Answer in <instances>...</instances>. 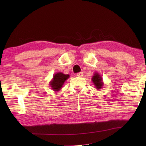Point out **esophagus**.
<instances>
[{"label": "esophagus", "mask_w": 146, "mask_h": 146, "mask_svg": "<svg viewBox=\"0 0 146 146\" xmlns=\"http://www.w3.org/2000/svg\"><path fill=\"white\" fill-rule=\"evenodd\" d=\"M83 75V73L82 72H80V73H78L76 74V76L78 77H82Z\"/></svg>", "instance_id": "esophagus-1"}]
</instances>
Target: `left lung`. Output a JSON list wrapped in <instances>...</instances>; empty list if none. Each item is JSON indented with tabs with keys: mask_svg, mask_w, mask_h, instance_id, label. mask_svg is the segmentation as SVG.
I'll return each mask as SVG.
<instances>
[{
	"mask_svg": "<svg viewBox=\"0 0 146 146\" xmlns=\"http://www.w3.org/2000/svg\"><path fill=\"white\" fill-rule=\"evenodd\" d=\"M92 81L94 83L95 87L97 90H100L103 88L104 83L103 82V80H102V76L98 73H95L92 78Z\"/></svg>",
	"mask_w": 146,
	"mask_h": 146,
	"instance_id": "8db88e82",
	"label": "left lung"
}]
</instances>
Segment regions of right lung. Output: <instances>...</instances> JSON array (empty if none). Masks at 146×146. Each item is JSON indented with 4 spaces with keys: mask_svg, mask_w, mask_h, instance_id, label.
I'll return each mask as SVG.
<instances>
[{
    "mask_svg": "<svg viewBox=\"0 0 146 146\" xmlns=\"http://www.w3.org/2000/svg\"><path fill=\"white\" fill-rule=\"evenodd\" d=\"M68 78H70L69 75H65L61 72L55 73L53 75V78L49 82V85H50L52 90L56 92L60 91L62 86H63L65 81Z\"/></svg>",
    "mask_w": 146,
    "mask_h": 146,
    "instance_id": "add662e5",
    "label": "right lung"
}]
</instances>
